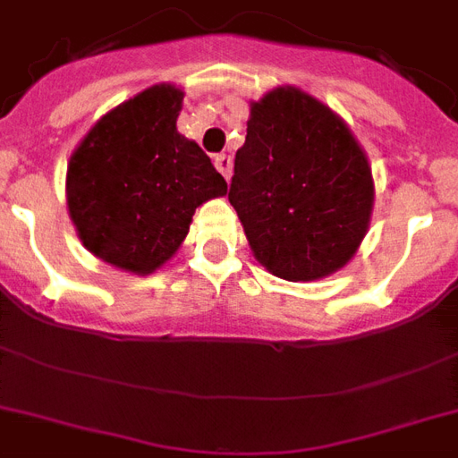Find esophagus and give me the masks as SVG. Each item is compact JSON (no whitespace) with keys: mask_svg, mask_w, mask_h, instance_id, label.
<instances>
[{"mask_svg":"<svg viewBox=\"0 0 458 458\" xmlns=\"http://www.w3.org/2000/svg\"><path fill=\"white\" fill-rule=\"evenodd\" d=\"M214 165L218 168V173H221L223 178L225 180L230 178V171H233V158H230L228 154H216Z\"/></svg>","mask_w":458,"mask_h":458,"instance_id":"esophagus-1","label":"esophagus"}]
</instances>
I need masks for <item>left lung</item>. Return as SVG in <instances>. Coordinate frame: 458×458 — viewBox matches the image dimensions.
Segmentation results:
<instances>
[{"label": "left lung", "instance_id": "left-lung-1", "mask_svg": "<svg viewBox=\"0 0 458 458\" xmlns=\"http://www.w3.org/2000/svg\"><path fill=\"white\" fill-rule=\"evenodd\" d=\"M373 175L347 123L297 88L251 102L228 199L254 257L293 283L354 257L373 211Z\"/></svg>", "mask_w": 458, "mask_h": 458}]
</instances>
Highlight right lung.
Here are the masks:
<instances>
[{
  "label": "right lung",
  "instance_id": "1",
  "mask_svg": "<svg viewBox=\"0 0 458 458\" xmlns=\"http://www.w3.org/2000/svg\"><path fill=\"white\" fill-rule=\"evenodd\" d=\"M182 89L152 85L104 114L68 161L66 201L85 250L149 276L178 251L194 208L228 182L175 128Z\"/></svg>",
  "mask_w": 458,
  "mask_h": 458
}]
</instances>
